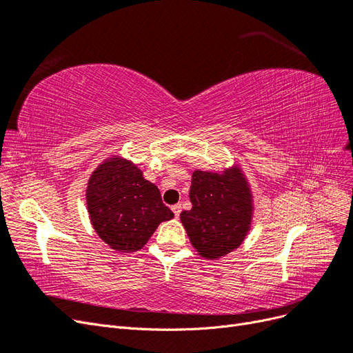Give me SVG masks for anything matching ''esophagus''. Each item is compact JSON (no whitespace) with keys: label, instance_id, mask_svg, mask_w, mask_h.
Returning <instances> with one entry per match:
<instances>
[{"label":"esophagus","instance_id":"esophagus-1","mask_svg":"<svg viewBox=\"0 0 353 353\" xmlns=\"http://www.w3.org/2000/svg\"><path fill=\"white\" fill-rule=\"evenodd\" d=\"M181 209H183V208H181V205H174V206H172V212L175 213V218H178V216H179Z\"/></svg>","mask_w":353,"mask_h":353}]
</instances>
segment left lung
Instances as JSON below:
<instances>
[{"mask_svg": "<svg viewBox=\"0 0 353 353\" xmlns=\"http://www.w3.org/2000/svg\"><path fill=\"white\" fill-rule=\"evenodd\" d=\"M191 210L181 222L193 248L206 259H219L236 250L252 227L253 197L239 166L222 174L196 169L191 175Z\"/></svg>", "mask_w": 353, "mask_h": 353, "instance_id": "8db88e82", "label": "left lung"}]
</instances>
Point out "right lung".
Instances as JSON below:
<instances>
[{
  "instance_id": "right-lung-1",
  "label": "right lung",
  "mask_w": 353,
  "mask_h": 353,
  "mask_svg": "<svg viewBox=\"0 0 353 353\" xmlns=\"http://www.w3.org/2000/svg\"><path fill=\"white\" fill-rule=\"evenodd\" d=\"M87 206L95 232L116 252L143 249L159 223L174 218L159 188L121 156L105 159L91 174Z\"/></svg>"
}]
</instances>
